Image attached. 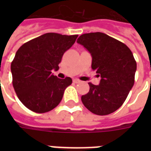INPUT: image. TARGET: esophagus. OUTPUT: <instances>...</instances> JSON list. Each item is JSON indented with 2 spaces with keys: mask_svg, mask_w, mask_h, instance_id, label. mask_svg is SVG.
Segmentation results:
<instances>
[{
  "mask_svg": "<svg viewBox=\"0 0 151 151\" xmlns=\"http://www.w3.org/2000/svg\"><path fill=\"white\" fill-rule=\"evenodd\" d=\"M73 82H74V83H79V82H80V80H78V79H73Z\"/></svg>",
  "mask_w": 151,
  "mask_h": 151,
  "instance_id": "obj_1",
  "label": "esophagus"
}]
</instances>
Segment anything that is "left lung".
I'll return each instance as SVG.
<instances>
[{
    "instance_id": "left-lung-1",
    "label": "left lung",
    "mask_w": 151,
    "mask_h": 151,
    "mask_svg": "<svg viewBox=\"0 0 151 151\" xmlns=\"http://www.w3.org/2000/svg\"><path fill=\"white\" fill-rule=\"evenodd\" d=\"M77 42L92 56L91 68L101 77L99 85L89 82L82 102L92 113L105 116L116 111L134 84L136 60L131 50L119 40L101 32L82 35Z\"/></svg>"
}]
</instances>
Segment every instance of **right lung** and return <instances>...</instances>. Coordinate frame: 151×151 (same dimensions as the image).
I'll use <instances>...</instances> for the list:
<instances>
[{
    "mask_svg": "<svg viewBox=\"0 0 151 151\" xmlns=\"http://www.w3.org/2000/svg\"><path fill=\"white\" fill-rule=\"evenodd\" d=\"M78 36L46 33L18 48L11 63L13 86L19 100L31 111L45 113L60 103L72 79H60L52 71L59 69L64 53Z\"/></svg>",
    "mask_w": 151,
    "mask_h": 151,
    "instance_id": "add662e5",
    "label": "right lung"
}]
</instances>
